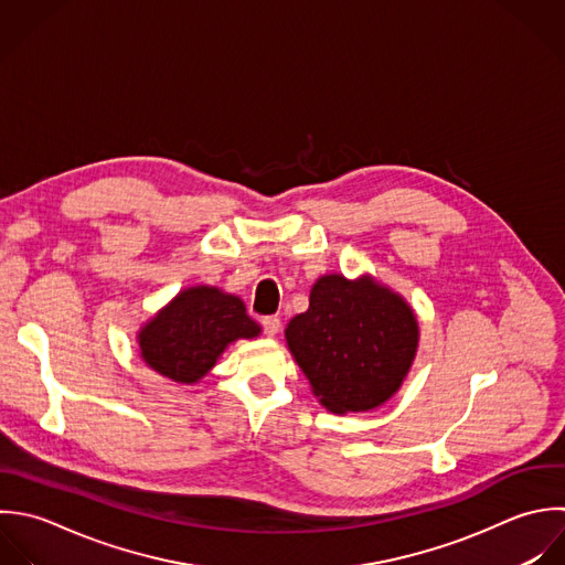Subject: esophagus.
Wrapping results in <instances>:
<instances>
[{
	"label": "esophagus",
	"mask_w": 565,
	"mask_h": 565,
	"mask_svg": "<svg viewBox=\"0 0 565 565\" xmlns=\"http://www.w3.org/2000/svg\"><path fill=\"white\" fill-rule=\"evenodd\" d=\"M279 326H281V321H279V317H264L262 319V328H264V334L266 337H275L277 332H279Z\"/></svg>",
	"instance_id": "1"
}]
</instances>
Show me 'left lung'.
<instances>
[{
  "label": "left lung",
  "instance_id": "8db88e82",
  "mask_svg": "<svg viewBox=\"0 0 565 565\" xmlns=\"http://www.w3.org/2000/svg\"><path fill=\"white\" fill-rule=\"evenodd\" d=\"M286 339L315 396L334 414L367 412L401 387L418 348L412 308L372 279L321 277Z\"/></svg>",
  "mask_w": 565,
  "mask_h": 565
}]
</instances>
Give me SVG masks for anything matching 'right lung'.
<instances>
[{"label": "right lung", "mask_w": 565, "mask_h": 565, "mask_svg": "<svg viewBox=\"0 0 565 565\" xmlns=\"http://www.w3.org/2000/svg\"><path fill=\"white\" fill-rule=\"evenodd\" d=\"M259 326L242 299L198 286L180 292L140 332V354L149 367L175 383L200 381L237 339H253Z\"/></svg>", "instance_id": "right-lung-1"}]
</instances>
